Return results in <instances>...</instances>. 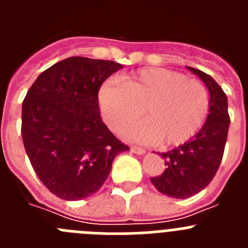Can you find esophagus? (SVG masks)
<instances>
[{
    "label": "esophagus",
    "mask_w": 248,
    "mask_h": 248,
    "mask_svg": "<svg viewBox=\"0 0 248 248\" xmlns=\"http://www.w3.org/2000/svg\"><path fill=\"white\" fill-rule=\"evenodd\" d=\"M130 151H131V153H134V154H138V155H144L146 153V151L144 150V149L137 148V146H131Z\"/></svg>",
    "instance_id": "1"
}]
</instances>
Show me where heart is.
Returning <instances> with one entry per match:
<instances>
[{
  "label": "heart",
  "instance_id": "b5f03b06",
  "mask_svg": "<svg viewBox=\"0 0 248 248\" xmlns=\"http://www.w3.org/2000/svg\"><path fill=\"white\" fill-rule=\"evenodd\" d=\"M122 82L103 83L98 103L105 123L115 131L144 114L145 120L123 130L130 141L181 145L198 133L209 114L205 85L177 72L144 68L124 76Z\"/></svg>",
  "mask_w": 248,
  "mask_h": 248
}]
</instances>
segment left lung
<instances>
[{
  "label": "left lung",
  "instance_id": "8db88e82",
  "mask_svg": "<svg viewBox=\"0 0 248 248\" xmlns=\"http://www.w3.org/2000/svg\"><path fill=\"white\" fill-rule=\"evenodd\" d=\"M186 68L209 89L210 108L205 124L189 141L159 153L165 169L161 175L151 177V183L157 191L172 199L194 196L211 183L222 160L230 126L227 97L222 88L205 72Z\"/></svg>",
  "mask_w": 248,
  "mask_h": 248
}]
</instances>
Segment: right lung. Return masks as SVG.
<instances>
[{
    "label": "right lung",
    "mask_w": 248,
    "mask_h": 248,
    "mask_svg": "<svg viewBox=\"0 0 248 248\" xmlns=\"http://www.w3.org/2000/svg\"><path fill=\"white\" fill-rule=\"evenodd\" d=\"M123 65L69 57L37 77L22 103V139L32 168L58 198L77 201L102 187L114 157L129 150L99 113L98 92Z\"/></svg>",
    "instance_id": "add662e5"
}]
</instances>
